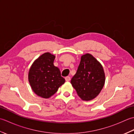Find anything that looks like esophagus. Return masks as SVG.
Returning <instances> with one entry per match:
<instances>
[{"label": "esophagus", "instance_id": "34e87169", "mask_svg": "<svg viewBox=\"0 0 134 134\" xmlns=\"http://www.w3.org/2000/svg\"><path fill=\"white\" fill-rule=\"evenodd\" d=\"M65 80L66 81H69L70 80V77L69 76H67V77H65Z\"/></svg>", "mask_w": 134, "mask_h": 134}]
</instances>
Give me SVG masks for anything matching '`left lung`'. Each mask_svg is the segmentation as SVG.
<instances>
[{
	"label": "left lung",
	"instance_id": "8db88e82",
	"mask_svg": "<svg viewBox=\"0 0 134 134\" xmlns=\"http://www.w3.org/2000/svg\"><path fill=\"white\" fill-rule=\"evenodd\" d=\"M105 81L101 64L91 54L81 56L77 72L70 81L79 97L87 101L94 99L100 93Z\"/></svg>",
	"mask_w": 134,
	"mask_h": 134
}]
</instances>
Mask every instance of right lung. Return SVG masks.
Listing matches in <instances>:
<instances>
[{
  "label": "right lung",
  "mask_w": 134,
  "mask_h": 134,
  "mask_svg": "<svg viewBox=\"0 0 134 134\" xmlns=\"http://www.w3.org/2000/svg\"><path fill=\"white\" fill-rule=\"evenodd\" d=\"M55 58L49 53L43 54L34 62L29 71V82L32 90L43 98L53 95L65 81L59 68L54 65Z\"/></svg>",
  "instance_id": "obj_1"
}]
</instances>
